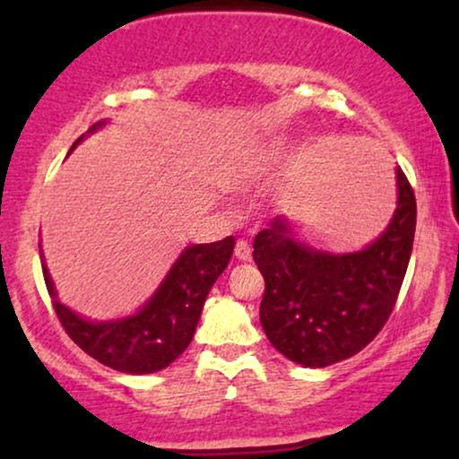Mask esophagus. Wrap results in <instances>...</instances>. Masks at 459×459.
<instances>
[{
    "label": "esophagus",
    "mask_w": 459,
    "mask_h": 459,
    "mask_svg": "<svg viewBox=\"0 0 459 459\" xmlns=\"http://www.w3.org/2000/svg\"><path fill=\"white\" fill-rule=\"evenodd\" d=\"M234 255H236L238 261H250V259H253V248H250V244L247 240H238L236 248H234Z\"/></svg>",
    "instance_id": "34e87169"
}]
</instances>
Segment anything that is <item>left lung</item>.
Segmentation results:
<instances>
[{
	"label": "left lung",
	"mask_w": 459,
	"mask_h": 459,
	"mask_svg": "<svg viewBox=\"0 0 459 459\" xmlns=\"http://www.w3.org/2000/svg\"><path fill=\"white\" fill-rule=\"evenodd\" d=\"M393 221L366 250L319 253L294 240L284 219L255 238L253 259L265 278L261 325L294 363L325 368L359 353L391 317L416 234V196L397 169Z\"/></svg>",
	"instance_id": "8db88e82"
}]
</instances>
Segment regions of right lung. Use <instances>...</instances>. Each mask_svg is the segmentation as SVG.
<instances>
[{
  "label": "right lung",
  "mask_w": 459,
  "mask_h": 459,
  "mask_svg": "<svg viewBox=\"0 0 459 459\" xmlns=\"http://www.w3.org/2000/svg\"><path fill=\"white\" fill-rule=\"evenodd\" d=\"M102 123L93 125L90 131ZM81 137L73 143V148ZM71 148V150H73ZM234 250V236L186 248L152 299L135 316L117 322H87L56 299L46 265L43 280L62 328L87 355L117 372L152 374L167 368L187 349L206 294L223 273Z\"/></svg>",
  "instance_id": "add662e5"
}]
</instances>
